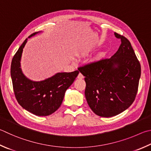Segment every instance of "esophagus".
<instances>
[{"instance_id": "esophagus-1", "label": "esophagus", "mask_w": 151, "mask_h": 151, "mask_svg": "<svg viewBox=\"0 0 151 151\" xmlns=\"http://www.w3.org/2000/svg\"><path fill=\"white\" fill-rule=\"evenodd\" d=\"M77 78H79V79H82V78H84V76H83V75H82V74H81V73H79V74L78 75Z\"/></svg>"}]
</instances>
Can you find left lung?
<instances>
[{
    "instance_id": "8db88e82",
    "label": "left lung",
    "mask_w": 151,
    "mask_h": 151,
    "mask_svg": "<svg viewBox=\"0 0 151 151\" xmlns=\"http://www.w3.org/2000/svg\"><path fill=\"white\" fill-rule=\"evenodd\" d=\"M121 40L111 58L102 59L78 67L85 76V97L95 114L112 117L127 109L137 93L141 65L127 38L114 33Z\"/></svg>"
}]
</instances>
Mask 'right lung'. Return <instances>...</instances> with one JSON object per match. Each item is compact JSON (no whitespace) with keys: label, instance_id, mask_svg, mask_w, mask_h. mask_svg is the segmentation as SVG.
<instances>
[{"label":"right lung","instance_id":"add662e5","mask_svg":"<svg viewBox=\"0 0 151 151\" xmlns=\"http://www.w3.org/2000/svg\"><path fill=\"white\" fill-rule=\"evenodd\" d=\"M38 33H33L28 38ZM27 40L19 47L11 63L10 75L14 92L23 108L36 116H47L54 113L61 105L65 92L79 72L58 73L42 81H30L24 75L20 68L22 53Z\"/></svg>","mask_w":151,"mask_h":151}]
</instances>
